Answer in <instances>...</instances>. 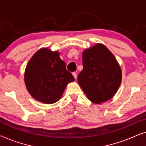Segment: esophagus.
I'll list each match as a JSON object with an SVG mask.
<instances>
[{"mask_svg": "<svg viewBox=\"0 0 146 146\" xmlns=\"http://www.w3.org/2000/svg\"><path fill=\"white\" fill-rule=\"evenodd\" d=\"M72 75H73V76H74V78L75 79H76L77 78V74H76V72H72Z\"/></svg>", "mask_w": 146, "mask_h": 146, "instance_id": "esophagus-1", "label": "esophagus"}]
</instances>
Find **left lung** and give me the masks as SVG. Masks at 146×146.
<instances>
[{
  "label": "left lung",
  "instance_id": "8db88e82",
  "mask_svg": "<svg viewBox=\"0 0 146 146\" xmlns=\"http://www.w3.org/2000/svg\"><path fill=\"white\" fill-rule=\"evenodd\" d=\"M82 64L78 82L88 99L96 104L111 99L120 86L121 71L110 51L97 44L83 52Z\"/></svg>",
  "mask_w": 146,
  "mask_h": 146
}]
</instances>
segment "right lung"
<instances>
[{
	"mask_svg": "<svg viewBox=\"0 0 146 146\" xmlns=\"http://www.w3.org/2000/svg\"><path fill=\"white\" fill-rule=\"evenodd\" d=\"M74 78L66 68L58 52L42 48L36 52L27 66L26 87L34 98L53 104L60 98L69 82Z\"/></svg>",
	"mask_w": 146,
	"mask_h": 146,
	"instance_id": "add662e5",
	"label": "right lung"
}]
</instances>
